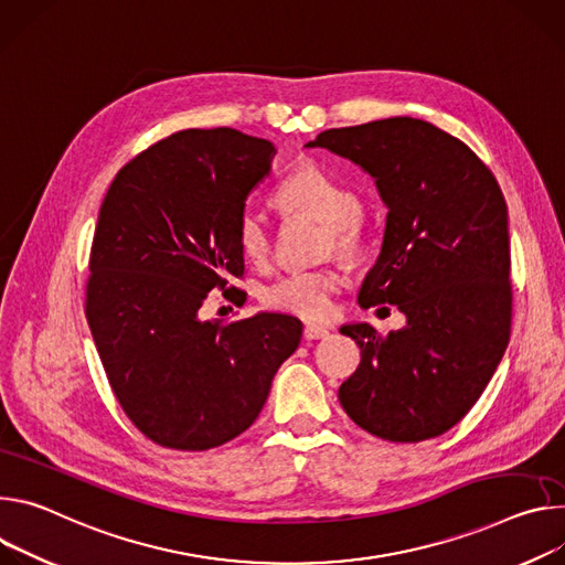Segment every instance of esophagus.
<instances>
[{
	"mask_svg": "<svg viewBox=\"0 0 565 565\" xmlns=\"http://www.w3.org/2000/svg\"><path fill=\"white\" fill-rule=\"evenodd\" d=\"M328 334H330V330H328V328H321V326H311V323H307V326H305V330H302V337H305L307 341L326 339Z\"/></svg>",
	"mask_w": 565,
	"mask_h": 565,
	"instance_id": "esophagus-1",
	"label": "esophagus"
}]
</instances>
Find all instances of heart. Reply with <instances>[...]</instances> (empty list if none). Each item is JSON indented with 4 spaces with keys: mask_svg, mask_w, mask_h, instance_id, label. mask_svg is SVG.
<instances>
[{
    "mask_svg": "<svg viewBox=\"0 0 565 565\" xmlns=\"http://www.w3.org/2000/svg\"><path fill=\"white\" fill-rule=\"evenodd\" d=\"M278 204L287 213H302L326 224V248L354 260L365 248V228L361 220V200L348 185L317 166H302L291 172L276 191ZM239 254L254 265H263L271 254V231L267 217L246 209L235 224ZM345 278L337 267L291 271L263 289L265 307L305 321L328 319L334 309V296Z\"/></svg>",
    "mask_w": 565,
    "mask_h": 565,
    "instance_id": "1",
    "label": "heart"
}]
</instances>
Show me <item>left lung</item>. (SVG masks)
I'll use <instances>...</instances> for the list:
<instances>
[{
    "label": "left lung",
    "mask_w": 565,
    "mask_h": 565,
    "mask_svg": "<svg viewBox=\"0 0 565 565\" xmlns=\"http://www.w3.org/2000/svg\"><path fill=\"white\" fill-rule=\"evenodd\" d=\"M361 166L388 209L382 254L359 302L397 305L406 326L386 337L343 326L361 363L339 402L354 424L391 443H422L456 426L505 354L512 328L508 204L491 170L435 125L395 116L321 132Z\"/></svg>",
    "instance_id": "obj_1"
}]
</instances>
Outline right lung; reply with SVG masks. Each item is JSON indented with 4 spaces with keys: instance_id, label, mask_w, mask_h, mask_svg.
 Instances as JSON below:
<instances>
[{
    "instance_id": "obj_1",
    "label": "right lung",
    "mask_w": 565,
    "mask_h": 565,
    "mask_svg": "<svg viewBox=\"0 0 565 565\" xmlns=\"http://www.w3.org/2000/svg\"><path fill=\"white\" fill-rule=\"evenodd\" d=\"M274 157L233 128L181 130L125 163L103 200L85 315L120 408L161 447L244 433L300 343L302 323L274 311L200 319L209 291L244 274L235 224Z\"/></svg>"
}]
</instances>
